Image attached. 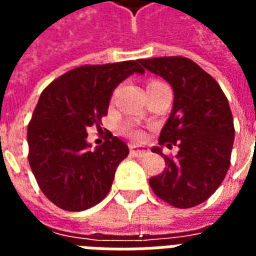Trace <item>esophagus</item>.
Segmentation results:
<instances>
[{
  "label": "esophagus",
  "instance_id": "esophagus-1",
  "mask_svg": "<svg viewBox=\"0 0 256 256\" xmlns=\"http://www.w3.org/2000/svg\"><path fill=\"white\" fill-rule=\"evenodd\" d=\"M148 150L145 146H141V145H130V152L136 156H140V158H142L144 155L148 154Z\"/></svg>",
  "mask_w": 256,
  "mask_h": 256
}]
</instances>
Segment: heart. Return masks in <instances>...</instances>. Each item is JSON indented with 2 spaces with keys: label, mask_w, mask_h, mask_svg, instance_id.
<instances>
[{
  "label": "heart",
  "mask_w": 256,
  "mask_h": 256,
  "mask_svg": "<svg viewBox=\"0 0 256 256\" xmlns=\"http://www.w3.org/2000/svg\"><path fill=\"white\" fill-rule=\"evenodd\" d=\"M150 84H158V82H150Z\"/></svg>",
  "instance_id": "obj_1"
}]
</instances>
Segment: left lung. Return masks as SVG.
<instances>
[{
  "label": "left lung",
  "mask_w": 256,
  "mask_h": 256,
  "mask_svg": "<svg viewBox=\"0 0 256 256\" xmlns=\"http://www.w3.org/2000/svg\"><path fill=\"white\" fill-rule=\"evenodd\" d=\"M140 63L167 80L174 92L159 145H177L178 154L172 159L162 146L152 148L164 156L167 167L160 176L150 178V188L174 207L190 208L218 189L230 166L234 141L230 106L216 80L189 58H142Z\"/></svg>",
  "instance_id": "obj_1"
}]
</instances>
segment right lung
<instances>
[{"label": "right lung", "mask_w": 256, "mask_h": 256, "mask_svg": "<svg viewBox=\"0 0 256 256\" xmlns=\"http://www.w3.org/2000/svg\"><path fill=\"white\" fill-rule=\"evenodd\" d=\"M138 63L78 67L42 92L27 128L28 162L44 194L60 208L84 211L110 192L128 146L108 133L110 138L93 150L88 128L106 116L118 84L145 72Z\"/></svg>", "instance_id": "1"}]
</instances>
